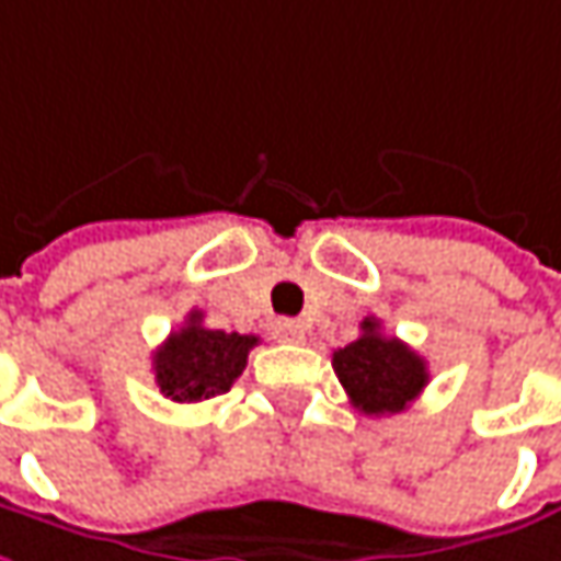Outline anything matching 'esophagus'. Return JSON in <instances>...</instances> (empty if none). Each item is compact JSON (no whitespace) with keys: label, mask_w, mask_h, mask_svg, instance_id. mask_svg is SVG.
Instances as JSON below:
<instances>
[{"label":"esophagus","mask_w":561,"mask_h":561,"mask_svg":"<svg viewBox=\"0 0 561 561\" xmlns=\"http://www.w3.org/2000/svg\"><path fill=\"white\" fill-rule=\"evenodd\" d=\"M276 336L285 343H305V324L301 321H279L276 324Z\"/></svg>","instance_id":"esophagus-1"}]
</instances>
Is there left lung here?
Returning <instances> with one entry per match:
<instances>
[{
	"label": "left lung",
	"mask_w": 561,
	"mask_h": 561,
	"mask_svg": "<svg viewBox=\"0 0 561 561\" xmlns=\"http://www.w3.org/2000/svg\"><path fill=\"white\" fill-rule=\"evenodd\" d=\"M359 331L353 343L333 353V373L363 414H401L431 382L427 363L398 336H385L376 318H366Z\"/></svg>",
	"instance_id": "1"
}]
</instances>
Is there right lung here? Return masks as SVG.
Segmentation results:
<instances>
[{"label":"right lung","instance_id":"add662e5","mask_svg":"<svg viewBox=\"0 0 561 561\" xmlns=\"http://www.w3.org/2000/svg\"><path fill=\"white\" fill-rule=\"evenodd\" d=\"M256 343L260 336L253 333L205 328L202 311H192L185 328L170 333L167 343L153 353L157 385L179 404H195L225 394L243 373L247 356Z\"/></svg>","mask_w":561,"mask_h":561}]
</instances>
